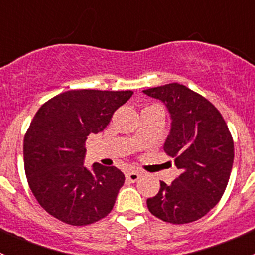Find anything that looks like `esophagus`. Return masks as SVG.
I'll list each match as a JSON object with an SVG mask.
<instances>
[{
    "label": "esophagus",
    "instance_id": "1",
    "mask_svg": "<svg viewBox=\"0 0 255 255\" xmlns=\"http://www.w3.org/2000/svg\"><path fill=\"white\" fill-rule=\"evenodd\" d=\"M140 176H142V173H140V171H137V170L128 171V173L126 174V177H127V179L132 182L138 181V180L140 179Z\"/></svg>",
    "mask_w": 255,
    "mask_h": 255
}]
</instances>
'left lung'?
Returning <instances> with one entry per match:
<instances>
[{
	"label": "left lung",
	"mask_w": 255,
	"mask_h": 255,
	"mask_svg": "<svg viewBox=\"0 0 255 255\" xmlns=\"http://www.w3.org/2000/svg\"><path fill=\"white\" fill-rule=\"evenodd\" d=\"M165 105L171 126L164 150L175 159L180 175L146 200L151 215L174 225L194 222L218 204L235 158L232 135L218 110L177 82L143 90Z\"/></svg>",
	"instance_id": "obj_1"
}]
</instances>
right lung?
<instances>
[{"instance_id":"obj_1","label":"right lung","mask_w":255,"mask_h":255,"mask_svg":"<svg viewBox=\"0 0 255 255\" xmlns=\"http://www.w3.org/2000/svg\"><path fill=\"white\" fill-rule=\"evenodd\" d=\"M133 91L71 90L45 102L24 137V170L39 205L55 218L86 226L115 206L125 175L116 166L84 165L85 142L102 132Z\"/></svg>"}]
</instances>
